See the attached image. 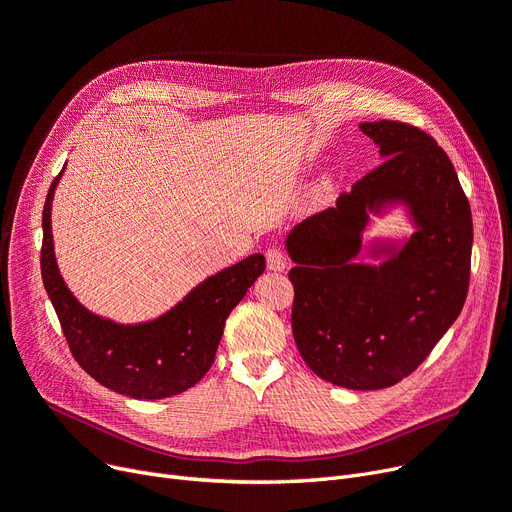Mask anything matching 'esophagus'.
Instances as JSON below:
<instances>
[{
	"label": "esophagus",
	"instance_id": "obj_1",
	"mask_svg": "<svg viewBox=\"0 0 512 512\" xmlns=\"http://www.w3.org/2000/svg\"><path fill=\"white\" fill-rule=\"evenodd\" d=\"M266 266H269L271 271H285L287 269V256L283 254L281 248L266 250Z\"/></svg>",
	"mask_w": 512,
	"mask_h": 512
}]
</instances>
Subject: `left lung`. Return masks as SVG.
<instances>
[{"label":"left lung","mask_w":512,"mask_h":512,"mask_svg":"<svg viewBox=\"0 0 512 512\" xmlns=\"http://www.w3.org/2000/svg\"><path fill=\"white\" fill-rule=\"evenodd\" d=\"M383 158L339 196L335 208L287 235L296 262L291 331L321 379L348 389H383L415 371L456 321L471 277L473 218L448 154L425 131L362 123ZM404 201L420 231L379 267L354 265L366 208Z\"/></svg>","instance_id":"1"}]
</instances>
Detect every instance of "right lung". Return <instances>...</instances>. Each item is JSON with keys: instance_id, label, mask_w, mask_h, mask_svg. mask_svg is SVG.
Wrapping results in <instances>:
<instances>
[{"instance_id": "1", "label": "right lung", "mask_w": 512, "mask_h": 512, "mask_svg": "<svg viewBox=\"0 0 512 512\" xmlns=\"http://www.w3.org/2000/svg\"><path fill=\"white\" fill-rule=\"evenodd\" d=\"M62 170L43 206L41 277L72 356L97 383L129 398L160 400L185 392L210 371L227 316L264 273V256L252 254L208 277L152 323L100 319L70 294L56 266L50 216Z\"/></svg>"}]
</instances>
